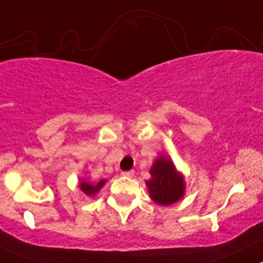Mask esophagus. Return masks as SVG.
Here are the masks:
<instances>
[{
	"label": "esophagus",
	"instance_id": "1",
	"mask_svg": "<svg viewBox=\"0 0 263 263\" xmlns=\"http://www.w3.org/2000/svg\"><path fill=\"white\" fill-rule=\"evenodd\" d=\"M121 175H122L123 177L131 178V177H134V176H135V171H132V170H131V171H123Z\"/></svg>",
	"mask_w": 263,
	"mask_h": 263
}]
</instances>
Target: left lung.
<instances>
[{
	"mask_svg": "<svg viewBox=\"0 0 263 263\" xmlns=\"http://www.w3.org/2000/svg\"><path fill=\"white\" fill-rule=\"evenodd\" d=\"M149 174L151 180L146 181V186L149 197L156 203L170 206L183 197L184 178L170 158L164 156L158 157L152 164Z\"/></svg>",
	"mask_w": 263,
	"mask_h": 263,
	"instance_id": "left-lung-1",
	"label": "left lung"
}]
</instances>
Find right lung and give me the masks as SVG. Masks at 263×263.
Instances as JSON below:
<instances>
[{"label":"right lung","instance_id":"obj_1","mask_svg":"<svg viewBox=\"0 0 263 263\" xmlns=\"http://www.w3.org/2000/svg\"><path fill=\"white\" fill-rule=\"evenodd\" d=\"M105 183H106V180H101L97 183H89L87 181L83 180L82 182L80 183V189L86 196H89V197H91V196L96 195V193L102 189Z\"/></svg>","mask_w":263,"mask_h":263}]
</instances>
